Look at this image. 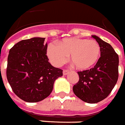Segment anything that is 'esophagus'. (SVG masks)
I'll list each match as a JSON object with an SVG mask.
<instances>
[{
    "instance_id": "obj_1",
    "label": "esophagus",
    "mask_w": 125,
    "mask_h": 125,
    "mask_svg": "<svg viewBox=\"0 0 125 125\" xmlns=\"http://www.w3.org/2000/svg\"><path fill=\"white\" fill-rule=\"evenodd\" d=\"M63 75H67V74H68V73H69V71H68V70H63Z\"/></svg>"
}]
</instances>
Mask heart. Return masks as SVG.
I'll return each mask as SVG.
<instances>
[{
    "mask_svg": "<svg viewBox=\"0 0 125 125\" xmlns=\"http://www.w3.org/2000/svg\"><path fill=\"white\" fill-rule=\"evenodd\" d=\"M100 54V46L97 42L79 38H64L58 42L57 46L50 44L47 49V55L54 65L61 66L70 55V61L79 70L94 66Z\"/></svg>",
    "mask_w": 125,
    "mask_h": 125,
    "instance_id": "heart-1",
    "label": "heart"
}]
</instances>
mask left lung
Wrapping results in <instances>:
<instances>
[{"label": "left lung", "instance_id": "8db88e82", "mask_svg": "<svg viewBox=\"0 0 125 125\" xmlns=\"http://www.w3.org/2000/svg\"><path fill=\"white\" fill-rule=\"evenodd\" d=\"M101 48L100 58L94 68L79 71V79L73 87L76 96L87 103H98L108 97L118 77V55L111 45L92 36Z\"/></svg>", "mask_w": 125, "mask_h": 125}]
</instances>
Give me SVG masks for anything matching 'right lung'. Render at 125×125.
Here are the masks:
<instances>
[{
    "instance_id": "obj_1",
    "label": "right lung",
    "mask_w": 125,
    "mask_h": 125,
    "mask_svg": "<svg viewBox=\"0 0 125 125\" xmlns=\"http://www.w3.org/2000/svg\"><path fill=\"white\" fill-rule=\"evenodd\" d=\"M44 40L43 38L23 40L9 50L7 78L13 92L27 102L47 98L56 79L62 76V70L48 62Z\"/></svg>"
}]
</instances>
